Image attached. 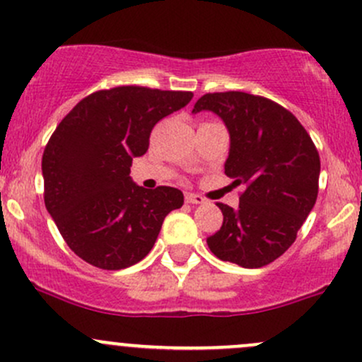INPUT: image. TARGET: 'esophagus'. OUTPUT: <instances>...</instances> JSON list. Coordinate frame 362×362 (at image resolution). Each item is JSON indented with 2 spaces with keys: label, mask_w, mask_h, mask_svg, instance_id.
I'll return each mask as SVG.
<instances>
[{
  "label": "esophagus",
  "mask_w": 362,
  "mask_h": 362,
  "mask_svg": "<svg viewBox=\"0 0 362 362\" xmlns=\"http://www.w3.org/2000/svg\"><path fill=\"white\" fill-rule=\"evenodd\" d=\"M185 202H189V204H202L204 202V197L199 196V194H185Z\"/></svg>",
  "instance_id": "1"
}]
</instances>
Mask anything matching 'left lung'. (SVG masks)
<instances>
[{"instance_id": "left-lung-1", "label": "left lung", "mask_w": 362, "mask_h": 362, "mask_svg": "<svg viewBox=\"0 0 362 362\" xmlns=\"http://www.w3.org/2000/svg\"><path fill=\"white\" fill-rule=\"evenodd\" d=\"M204 110L228 129L225 175L245 187L239 208L218 202L223 225L206 242L221 261L261 268L291 247L315 208L320 154L300 122L272 99L213 93L197 99L192 113Z\"/></svg>"}]
</instances>
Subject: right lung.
Segmentation results:
<instances>
[{
  "label": "right lung",
  "instance_id": "add662e5",
  "mask_svg": "<svg viewBox=\"0 0 362 362\" xmlns=\"http://www.w3.org/2000/svg\"><path fill=\"white\" fill-rule=\"evenodd\" d=\"M189 90L122 86L82 99L59 122L42 154L45 204L69 247L101 269L148 256L163 220L182 208L178 189L148 190L130 178L153 127L189 105Z\"/></svg>",
  "mask_w": 362,
  "mask_h": 362
}]
</instances>
